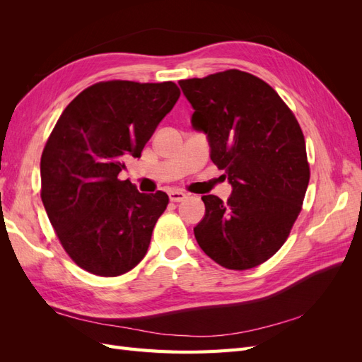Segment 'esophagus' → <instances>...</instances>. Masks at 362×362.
I'll return each mask as SVG.
<instances>
[{"instance_id":"obj_1","label":"esophagus","mask_w":362,"mask_h":362,"mask_svg":"<svg viewBox=\"0 0 362 362\" xmlns=\"http://www.w3.org/2000/svg\"><path fill=\"white\" fill-rule=\"evenodd\" d=\"M169 198H170L172 202H181V201H184L185 198H187V194H185L184 192L172 190V192H169Z\"/></svg>"}]
</instances>
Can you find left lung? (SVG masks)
<instances>
[{
  "label": "left lung",
  "instance_id": "obj_1",
  "mask_svg": "<svg viewBox=\"0 0 362 362\" xmlns=\"http://www.w3.org/2000/svg\"><path fill=\"white\" fill-rule=\"evenodd\" d=\"M180 86L194 110L193 128L206 134L211 161L233 185L226 202L202 196L196 242L225 269L257 267L286 243L302 210L310 164L300 125L266 81L243 71Z\"/></svg>",
  "mask_w": 362,
  "mask_h": 362
}]
</instances>
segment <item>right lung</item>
Listing matches in <instances>:
<instances>
[{
    "label": "right lung",
    "instance_id": "1",
    "mask_svg": "<svg viewBox=\"0 0 362 362\" xmlns=\"http://www.w3.org/2000/svg\"><path fill=\"white\" fill-rule=\"evenodd\" d=\"M172 81H101L60 115L40 158V198L63 249L98 276H119L146 255L166 210L164 192L140 193L119 180L178 101Z\"/></svg>",
    "mask_w": 362,
    "mask_h": 362
}]
</instances>
